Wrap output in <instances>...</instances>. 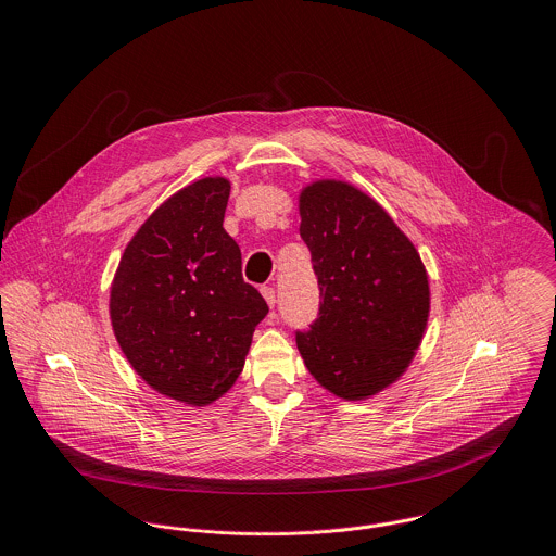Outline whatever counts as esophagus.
Instances as JSON below:
<instances>
[{"mask_svg":"<svg viewBox=\"0 0 556 556\" xmlns=\"http://www.w3.org/2000/svg\"><path fill=\"white\" fill-rule=\"evenodd\" d=\"M261 293H263L265 302L274 308V306H276V289H274V287H263V289H261Z\"/></svg>","mask_w":556,"mask_h":556,"instance_id":"obj_1","label":"esophagus"}]
</instances>
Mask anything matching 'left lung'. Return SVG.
<instances>
[{
    "label": "left lung",
    "mask_w": 556,
    "mask_h": 556,
    "mask_svg": "<svg viewBox=\"0 0 556 556\" xmlns=\"http://www.w3.org/2000/svg\"><path fill=\"white\" fill-rule=\"evenodd\" d=\"M300 214L320 302L311 329L295 331L298 349L325 390L372 396L421 342L430 311L424 263L388 212L344 181L311 184Z\"/></svg>",
    "instance_id": "8db88e82"
}]
</instances>
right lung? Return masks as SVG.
Instances as JSON below:
<instances>
[{
  "mask_svg": "<svg viewBox=\"0 0 556 556\" xmlns=\"http://www.w3.org/2000/svg\"><path fill=\"white\" fill-rule=\"evenodd\" d=\"M229 192L225 177L175 192L130 239L111 287L113 331L132 368L160 394L197 406L236 383L269 313L223 229Z\"/></svg>",
  "mask_w": 556,
  "mask_h": 556,
  "instance_id": "add662e5",
  "label": "right lung"
}]
</instances>
